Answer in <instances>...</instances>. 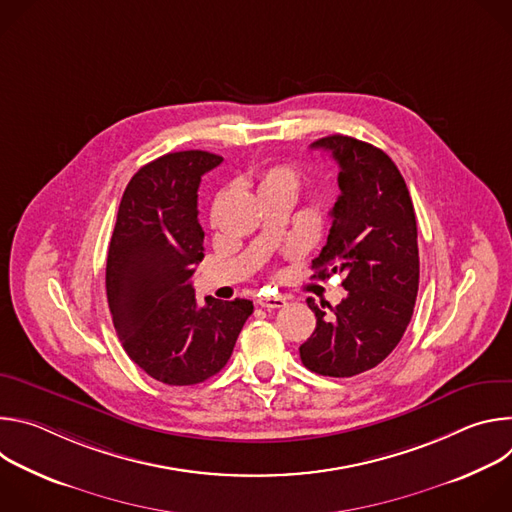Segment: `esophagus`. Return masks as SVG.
Wrapping results in <instances>:
<instances>
[{"instance_id":"1","label":"esophagus","mask_w":512,"mask_h":512,"mask_svg":"<svg viewBox=\"0 0 512 512\" xmlns=\"http://www.w3.org/2000/svg\"><path fill=\"white\" fill-rule=\"evenodd\" d=\"M257 304L261 308H267V310H275V308H285L287 300L281 298V296H265V298H259Z\"/></svg>"}]
</instances>
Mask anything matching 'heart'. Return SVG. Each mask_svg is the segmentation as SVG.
Instances as JSON below:
<instances>
[{
	"label": "heart",
	"mask_w": 512,
	"mask_h": 512,
	"mask_svg": "<svg viewBox=\"0 0 512 512\" xmlns=\"http://www.w3.org/2000/svg\"><path fill=\"white\" fill-rule=\"evenodd\" d=\"M302 182H304L302 174L296 168L279 164V166L267 168L259 176V192H265V190H285V192L296 196L300 192V188H302Z\"/></svg>",
	"instance_id": "heart-1"
}]
</instances>
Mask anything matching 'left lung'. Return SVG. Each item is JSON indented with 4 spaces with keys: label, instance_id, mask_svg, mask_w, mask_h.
<instances>
[{
    "label": "left lung",
    "instance_id": "1",
    "mask_svg": "<svg viewBox=\"0 0 512 512\" xmlns=\"http://www.w3.org/2000/svg\"><path fill=\"white\" fill-rule=\"evenodd\" d=\"M338 164L340 196L314 277L344 275L346 298L326 315L308 298L316 330L300 346L304 367L324 377L375 369L403 338L419 287L417 223L407 184L375 145L348 135L312 143ZM331 269L328 270L327 267Z\"/></svg>",
    "mask_w": 512,
    "mask_h": 512
}]
</instances>
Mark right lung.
<instances>
[{
  "label": "right lung",
  "mask_w": 512,
  "mask_h": 512,
  "mask_svg": "<svg viewBox=\"0 0 512 512\" xmlns=\"http://www.w3.org/2000/svg\"><path fill=\"white\" fill-rule=\"evenodd\" d=\"M221 156L166 154L129 180L107 255V302L119 340L137 367L166 385H196L229 362L253 302L204 298L192 275L204 257L200 178Z\"/></svg>",
  "instance_id": "right-lung-1"
}]
</instances>
